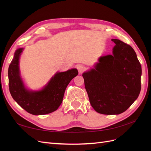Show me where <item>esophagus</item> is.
Instances as JSON below:
<instances>
[{
	"instance_id": "1",
	"label": "esophagus",
	"mask_w": 151,
	"mask_h": 151,
	"mask_svg": "<svg viewBox=\"0 0 151 151\" xmlns=\"http://www.w3.org/2000/svg\"><path fill=\"white\" fill-rule=\"evenodd\" d=\"M77 70H78L79 74H82V73L84 72V70L85 69V67L82 65H78L77 66Z\"/></svg>"
}]
</instances>
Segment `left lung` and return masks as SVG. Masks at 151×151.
Wrapping results in <instances>:
<instances>
[{"instance_id":"left-lung-1","label":"left lung","mask_w":151,"mask_h":151,"mask_svg":"<svg viewBox=\"0 0 151 151\" xmlns=\"http://www.w3.org/2000/svg\"><path fill=\"white\" fill-rule=\"evenodd\" d=\"M113 54L101 57L94 68L83 73L89 102L96 111L118 115L137 99L141 89V65L129 45L120 40Z\"/></svg>"}]
</instances>
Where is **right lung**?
Returning <instances> with one entry per match:
<instances>
[{
    "mask_svg": "<svg viewBox=\"0 0 151 151\" xmlns=\"http://www.w3.org/2000/svg\"><path fill=\"white\" fill-rule=\"evenodd\" d=\"M23 48L16 50L8 70L9 87L12 98L32 115H46L53 112L61 104L67 86L78 74L76 68L57 72L40 91L27 89L20 76L19 57Z\"/></svg>",
    "mask_w": 151,
    "mask_h": 151,
    "instance_id": "right-lung-1",
    "label": "right lung"
}]
</instances>
